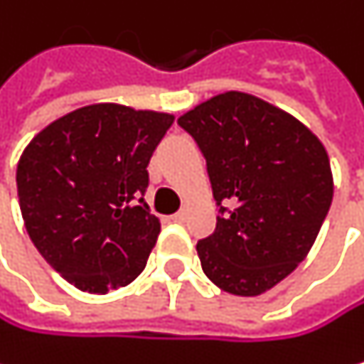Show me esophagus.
Here are the masks:
<instances>
[{
  "label": "esophagus",
  "instance_id": "obj_1",
  "mask_svg": "<svg viewBox=\"0 0 364 364\" xmlns=\"http://www.w3.org/2000/svg\"><path fill=\"white\" fill-rule=\"evenodd\" d=\"M186 218H188V213H186V211H178V213L170 215V220H172V222H186Z\"/></svg>",
  "mask_w": 364,
  "mask_h": 364
}]
</instances>
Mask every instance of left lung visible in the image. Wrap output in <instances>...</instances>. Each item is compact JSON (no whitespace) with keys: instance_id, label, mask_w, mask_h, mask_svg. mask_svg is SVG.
Here are the masks:
<instances>
[{"instance_id":"obj_1","label":"left lung","mask_w":364,"mask_h":364,"mask_svg":"<svg viewBox=\"0 0 364 364\" xmlns=\"http://www.w3.org/2000/svg\"><path fill=\"white\" fill-rule=\"evenodd\" d=\"M198 142L222 215L196 244L207 278L232 296H259L311 252L334 181L321 140L296 116L228 90L178 118Z\"/></svg>"}]
</instances>
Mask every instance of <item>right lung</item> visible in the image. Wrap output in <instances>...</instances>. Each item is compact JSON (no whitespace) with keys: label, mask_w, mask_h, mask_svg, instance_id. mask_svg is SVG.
<instances>
[{"label":"right lung","mask_w":364,"mask_h":364,"mask_svg":"<svg viewBox=\"0 0 364 364\" xmlns=\"http://www.w3.org/2000/svg\"><path fill=\"white\" fill-rule=\"evenodd\" d=\"M172 122L166 112L92 103L55 118L23 149L16 192L25 228L77 289L103 296L142 274L161 224L135 198Z\"/></svg>","instance_id":"add662e5"}]
</instances>
